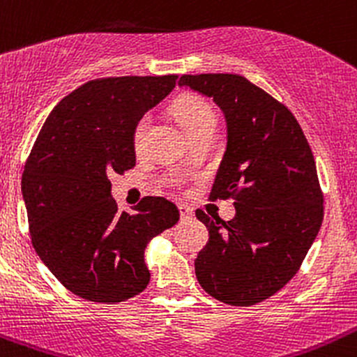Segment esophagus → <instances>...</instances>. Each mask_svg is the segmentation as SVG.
Wrapping results in <instances>:
<instances>
[{
    "instance_id": "1",
    "label": "esophagus",
    "mask_w": 357,
    "mask_h": 357,
    "mask_svg": "<svg viewBox=\"0 0 357 357\" xmlns=\"http://www.w3.org/2000/svg\"><path fill=\"white\" fill-rule=\"evenodd\" d=\"M179 213H181V218L183 220H185V218H191L193 217V208H191V206H188V205H179Z\"/></svg>"
}]
</instances>
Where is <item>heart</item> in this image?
Returning <instances> with one entry per match:
<instances>
[{
	"instance_id": "b5f03b06",
	"label": "heart",
	"mask_w": 357,
	"mask_h": 357,
	"mask_svg": "<svg viewBox=\"0 0 357 357\" xmlns=\"http://www.w3.org/2000/svg\"><path fill=\"white\" fill-rule=\"evenodd\" d=\"M174 113L178 116V120L181 121V125L185 127V130L190 134V137L197 135L198 132L205 130V128L215 127V112L211 108V105L205 98L195 96V95H186L179 98L174 105ZM149 115L140 116L137 120L134 132H132V144H134V149L137 152L142 151L144 142H146L147 130H149ZM167 181L171 185L179 186L183 185V176L181 174H172L167 178Z\"/></svg>"
}]
</instances>
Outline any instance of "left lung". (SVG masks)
<instances>
[{"instance_id": "left-lung-1", "label": "left lung", "mask_w": 357, "mask_h": 357, "mask_svg": "<svg viewBox=\"0 0 357 357\" xmlns=\"http://www.w3.org/2000/svg\"><path fill=\"white\" fill-rule=\"evenodd\" d=\"M179 86L213 98L227 121V151L210 199H234L236 217L197 210L210 241L195 261L213 298L250 307L298 273L324 220L310 144L287 105L238 74H185Z\"/></svg>"}]
</instances>
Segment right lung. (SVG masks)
Returning <instances> with one entry per match:
<instances>
[{
  "mask_svg": "<svg viewBox=\"0 0 357 357\" xmlns=\"http://www.w3.org/2000/svg\"><path fill=\"white\" fill-rule=\"evenodd\" d=\"M169 76L100 77L62 98L38 132L22 174L30 241L74 295L120 303L147 288L144 250L174 227L179 210L144 197L119 210L108 176L135 166L137 120L176 86Z\"/></svg>",
  "mask_w": 357,
  "mask_h": 357,
  "instance_id": "add662e5",
  "label": "right lung"
}]
</instances>
